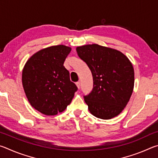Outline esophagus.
<instances>
[{
  "label": "esophagus",
  "instance_id": "1",
  "mask_svg": "<svg viewBox=\"0 0 158 158\" xmlns=\"http://www.w3.org/2000/svg\"><path fill=\"white\" fill-rule=\"evenodd\" d=\"M76 85H77V88H78V89H79V88H80V82H79V81L76 82Z\"/></svg>",
  "mask_w": 158,
  "mask_h": 158
}]
</instances>
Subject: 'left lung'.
Masks as SVG:
<instances>
[{
  "label": "left lung",
  "mask_w": 158,
  "mask_h": 158,
  "mask_svg": "<svg viewBox=\"0 0 158 158\" xmlns=\"http://www.w3.org/2000/svg\"><path fill=\"white\" fill-rule=\"evenodd\" d=\"M77 52L93 75L92 91L84 96L89 111L105 120L118 116L134 89L135 73L130 60L119 51L97 44L77 47Z\"/></svg>",
  "instance_id": "left-lung-1"
}]
</instances>
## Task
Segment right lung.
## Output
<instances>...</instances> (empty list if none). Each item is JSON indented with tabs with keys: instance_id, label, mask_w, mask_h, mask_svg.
Here are the masks:
<instances>
[{
	"instance_id": "add662e5",
	"label": "right lung",
	"mask_w": 158,
	"mask_h": 158,
	"mask_svg": "<svg viewBox=\"0 0 158 158\" xmlns=\"http://www.w3.org/2000/svg\"><path fill=\"white\" fill-rule=\"evenodd\" d=\"M70 51L61 44L45 48L32 56L23 69L26 97L33 108L44 115L63 112L78 89L63 65Z\"/></svg>"
}]
</instances>
